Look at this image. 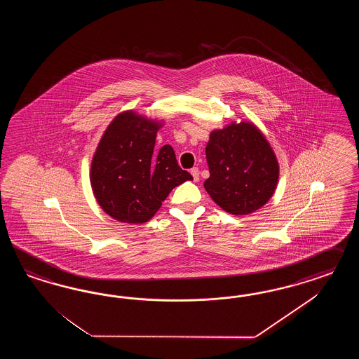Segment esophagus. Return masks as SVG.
I'll use <instances>...</instances> for the list:
<instances>
[{"mask_svg":"<svg viewBox=\"0 0 359 359\" xmlns=\"http://www.w3.org/2000/svg\"><path fill=\"white\" fill-rule=\"evenodd\" d=\"M191 175L194 176V180H195V182H198V179H200V172H198V168H197V167H194V168L191 170Z\"/></svg>","mask_w":359,"mask_h":359,"instance_id":"34e87169","label":"esophagus"}]
</instances>
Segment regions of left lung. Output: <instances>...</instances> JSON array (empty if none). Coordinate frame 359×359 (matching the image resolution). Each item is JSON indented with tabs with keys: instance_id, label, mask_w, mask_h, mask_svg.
Here are the masks:
<instances>
[{
	"instance_id": "8db88e82",
	"label": "left lung",
	"mask_w": 359,
	"mask_h": 359,
	"mask_svg": "<svg viewBox=\"0 0 359 359\" xmlns=\"http://www.w3.org/2000/svg\"><path fill=\"white\" fill-rule=\"evenodd\" d=\"M209 174L204 183L212 200L225 212L246 216L271 198L279 164L266 137L252 122H231L209 135Z\"/></svg>"
}]
</instances>
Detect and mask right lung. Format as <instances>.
Instances as JSON below:
<instances>
[{"label":"right lung","mask_w":359,"mask_h":359,"mask_svg":"<svg viewBox=\"0 0 359 359\" xmlns=\"http://www.w3.org/2000/svg\"><path fill=\"white\" fill-rule=\"evenodd\" d=\"M162 125L126 110L114 117L100 140L90 164V185L98 205L120 222H147L175 187L194 179L179 167L170 144L154 149Z\"/></svg>","instance_id":"add662e5"}]
</instances>
